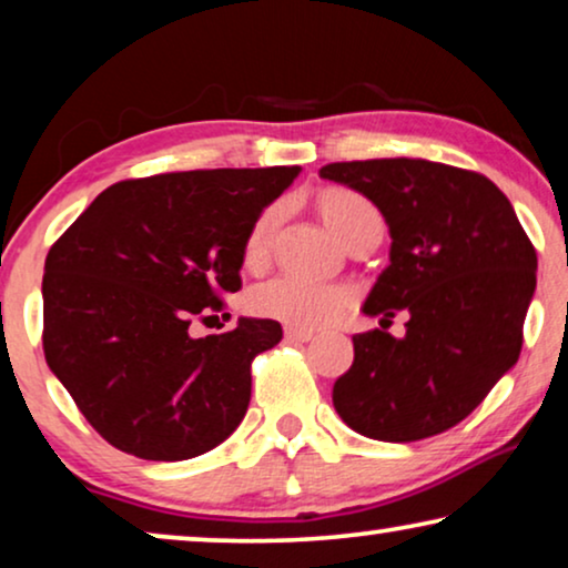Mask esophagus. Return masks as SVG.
<instances>
[{"label": "esophagus", "mask_w": 568, "mask_h": 568, "mask_svg": "<svg viewBox=\"0 0 568 568\" xmlns=\"http://www.w3.org/2000/svg\"><path fill=\"white\" fill-rule=\"evenodd\" d=\"M284 336H286V341H294V344H305V341L313 338L315 333L307 331V328H294V325H286Z\"/></svg>", "instance_id": "1"}]
</instances>
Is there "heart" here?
Wrapping results in <instances>:
<instances>
[{
    "mask_svg": "<svg viewBox=\"0 0 568 568\" xmlns=\"http://www.w3.org/2000/svg\"><path fill=\"white\" fill-rule=\"evenodd\" d=\"M315 209L321 214L341 245L348 251L364 243H379L383 237V216L377 206L359 191L344 189V185H328L315 196ZM278 222H282V206L271 204L255 216L243 240V263L245 268L261 271L271 258V245ZM348 292L336 284H300L292 278H274L247 294V310L253 315L271 317L294 328H321L338 321L346 313Z\"/></svg>",
    "mask_w": 568,
    "mask_h": 568,
    "instance_id": "b5f03b06",
    "label": "heart"
}]
</instances>
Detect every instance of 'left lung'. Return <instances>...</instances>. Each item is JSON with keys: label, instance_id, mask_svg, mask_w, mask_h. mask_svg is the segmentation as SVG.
Here are the masks:
<instances>
[{"label": "left lung", "instance_id": "1", "mask_svg": "<svg viewBox=\"0 0 568 568\" xmlns=\"http://www.w3.org/2000/svg\"><path fill=\"white\" fill-rule=\"evenodd\" d=\"M321 178L359 191L385 216L390 263L356 333L333 406L354 432L416 442L460 424L515 367L538 255L486 175L429 160L331 162ZM403 308L407 336L386 333Z\"/></svg>", "mask_w": 568, "mask_h": 568}]
</instances>
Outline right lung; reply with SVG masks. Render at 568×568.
<instances>
[{"mask_svg":"<svg viewBox=\"0 0 568 568\" xmlns=\"http://www.w3.org/2000/svg\"><path fill=\"white\" fill-rule=\"evenodd\" d=\"M300 168H222L121 181L51 245L43 352L100 437L142 460H189L222 445L251 403V362L282 325L240 317L189 325L240 290L243 240Z\"/></svg>","mask_w":568,"mask_h":568,"instance_id":"add662e5","label":"right lung"}]
</instances>
